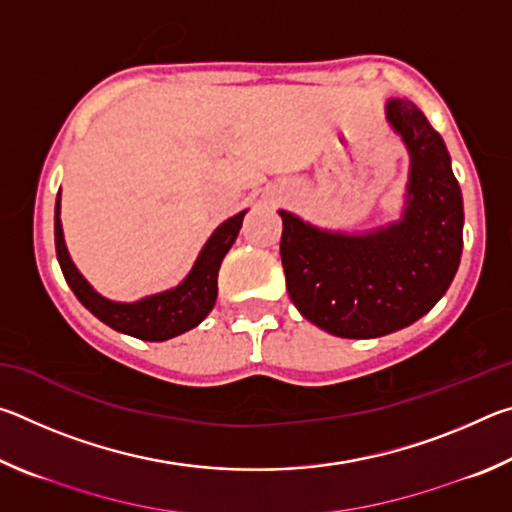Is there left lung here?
Segmentation results:
<instances>
[{
  "instance_id": "obj_1",
  "label": "left lung",
  "mask_w": 512,
  "mask_h": 512,
  "mask_svg": "<svg viewBox=\"0 0 512 512\" xmlns=\"http://www.w3.org/2000/svg\"><path fill=\"white\" fill-rule=\"evenodd\" d=\"M386 121L409 153L400 219L341 232L280 210L291 302L341 339H379L413 325L445 296L461 264L463 196L443 137L409 99H388Z\"/></svg>"
}]
</instances>
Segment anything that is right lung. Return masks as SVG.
Returning <instances> with one entry per match:
<instances>
[{"label": "right lung", "instance_id": "1", "mask_svg": "<svg viewBox=\"0 0 512 512\" xmlns=\"http://www.w3.org/2000/svg\"><path fill=\"white\" fill-rule=\"evenodd\" d=\"M248 210L239 212L230 219H225L219 228H216L205 246L198 253L196 262L192 266L183 282L167 291L151 293L133 302H119L110 300L92 287L85 280L83 273L76 268V264L69 257V250L63 235V221H60V192L56 196V216H54V235H56V257L63 271L69 289L79 298L81 305L92 311L101 323L117 329L121 334L135 336L142 341H169L173 336H180L201 325L205 316L210 314L216 296H219V268L223 257L237 241V235L244 223V216Z\"/></svg>", "mask_w": 512, "mask_h": 512}]
</instances>
